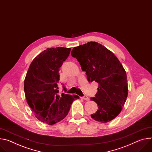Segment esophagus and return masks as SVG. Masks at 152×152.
Returning <instances> with one entry per match:
<instances>
[{
	"instance_id": "esophagus-1",
	"label": "esophagus",
	"mask_w": 152,
	"mask_h": 152,
	"mask_svg": "<svg viewBox=\"0 0 152 152\" xmlns=\"http://www.w3.org/2000/svg\"><path fill=\"white\" fill-rule=\"evenodd\" d=\"M82 99H84V100H86V101H89V98L87 96H84L83 97H82Z\"/></svg>"
}]
</instances>
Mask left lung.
<instances>
[{
  "mask_svg": "<svg viewBox=\"0 0 152 152\" xmlns=\"http://www.w3.org/2000/svg\"><path fill=\"white\" fill-rule=\"evenodd\" d=\"M86 72L89 82L99 86L91 101L98 104V110L91 117L105 123L121 113L128 95L126 72L115 55L96 42H90L74 47L71 53Z\"/></svg>",
  "mask_w": 152,
  "mask_h": 152,
  "instance_id": "obj_1",
  "label": "left lung"
}]
</instances>
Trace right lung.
I'll return each mask as SVG.
<instances>
[{"instance_id":"right-lung-1","label":"right lung","mask_w":152,"mask_h":152,"mask_svg":"<svg viewBox=\"0 0 152 152\" xmlns=\"http://www.w3.org/2000/svg\"><path fill=\"white\" fill-rule=\"evenodd\" d=\"M70 51V48H48L33 59L25 78L24 91L28 105L37 119L48 125L64 119L72 102L79 98L76 94H58L59 68Z\"/></svg>"}]
</instances>
